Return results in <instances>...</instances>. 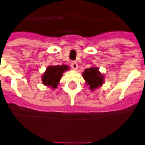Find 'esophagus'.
<instances>
[{
  "label": "esophagus",
  "instance_id": "esophagus-1",
  "mask_svg": "<svg viewBox=\"0 0 145 145\" xmlns=\"http://www.w3.org/2000/svg\"><path fill=\"white\" fill-rule=\"evenodd\" d=\"M71 68L74 70H77L78 69V63L75 61H72L71 63Z\"/></svg>",
  "mask_w": 145,
  "mask_h": 145
}]
</instances>
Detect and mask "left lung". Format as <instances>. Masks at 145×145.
I'll return each mask as SVG.
<instances>
[{
	"label": "left lung",
	"mask_w": 145,
	"mask_h": 145,
	"mask_svg": "<svg viewBox=\"0 0 145 145\" xmlns=\"http://www.w3.org/2000/svg\"><path fill=\"white\" fill-rule=\"evenodd\" d=\"M82 75L86 81V84L89 86V88L92 91H94L96 88L101 87L104 83L105 77L96 67L85 69Z\"/></svg>",
	"instance_id": "left-lung-1"
}]
</instances>
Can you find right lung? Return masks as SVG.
<instances>
[{
  "instance_id": "obj_1",
  "label": "right lung",
  "mask_w": 145,
  "mask_h": 145,
  "mask_svg": "<svg viewBox=\"0 0 145 145\" xmlns=\"http://www.w3.org/2000/svg\"><path fill=\"white\" fill-rule=\"evenodd\" d=\"M67 70H69V67L64 64L49 66L47 67L46 71L42 75V83L46 86L51 87L52 89L56 88L63 73Z\"/></svg>"
}]
</instances>
